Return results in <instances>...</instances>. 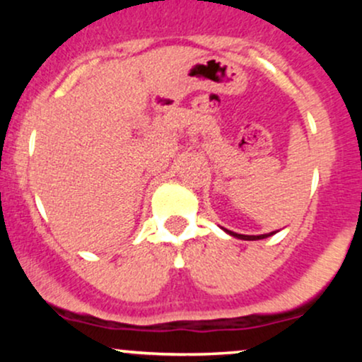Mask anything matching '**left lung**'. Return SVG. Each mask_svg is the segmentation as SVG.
Instances as JSON below:
<instances>
[{"label": "left lung", "instance_id": "obj_1", "mask_svg": "<svg viewBox=\"0 0 362 362\" xmlns=\"http://www.w3.org/2000/svg\"><path fill=\"white\" fill-rule=\"evenodd\" d=\"M226 231V233H230L231 236H236V238H240V240H262V238H267V236H271V235H274L276 233V231H272V233H269V235H238V233H233V231H230V230H224Z\"/></svg>", "mask_w": 362, "mask_h": 362}]
</instances>
